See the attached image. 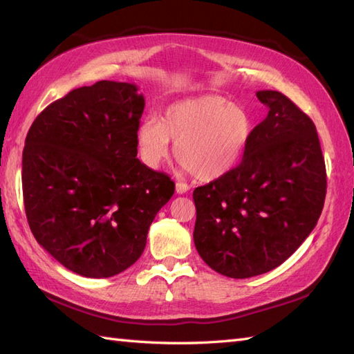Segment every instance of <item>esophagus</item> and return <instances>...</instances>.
Segmentation results:
<instances>
[{
  "instance_id": "34e87169",
  "label": "esophagus",
  "mask_w": 354,
  "mask_h": 354,
  "mask_svg": "<svg viewBox=\"0 0 354 354\" xmlns=\"http://www.w3.org/2000/svg\"><path fill=\"white\" fill-rule=\"evenodd\" d=\"M190 190V187L187 185L185 183H176V193L178 194H184Z\"/></svg>"
}]
</instances>
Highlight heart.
I'll list each match as a JSON object with an SVG mask.
<instances>
[{
	"instance_id": "heart-1",
	"label": "heart",
	"mask_w": 354,
	"mask_h": 354,
	"mask_svg": "<svg viewBox=\"0 0 354 354\" xmlns=\"http://www.w3.org/2000/svg\"><path fill=\"white\" fill-rule=\"evenodd\" d=\"M252 131V118L245 108L207 94L170 104L162 120H142L137 141L149 167H158L169 156L171 140L176 142V160L187 170L199 181H214L242 160Z\"/></svg>"
}]
</instances>
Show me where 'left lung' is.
<instances>
[{"mask_svg": "<svg viewBox=\"0 0 354 354\" xmlns=\"http://www.w3.org/2000/svg\"><path fill=\"white\" fill-rule=\"evenodd\" d=\"M269 108L243 160L193 192L194 245L225 277L269 272L298 250L317 225L327 192L326 162L309 115L278 91H259Z\"/></svg>", "mask_w": 354, "mask_h": 354, "instance_id": "1", "label": "left lung"}]
</instances>
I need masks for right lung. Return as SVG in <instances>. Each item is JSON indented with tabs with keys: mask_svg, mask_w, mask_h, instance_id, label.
Returning <instances> with one entry per match:
<instances>
[{
	"mask_svg": "<svg viewBox=\"0 0 354 354\" xmlns=\"http://www.w3.org/2000/svg\"><path fill=\"white\" fill-rule=\"evenodd\" d=\"M124 82L73 89L36 117L22 152V194L35 239L88 278L123 272L146 248L175 183L138 158L145 97Z\"/></svg>",
	"mask_w": 354,
	"mask_h": 354,
	"instance_id": "add662e5",
	"label": "right lung"
}]
</instances>
